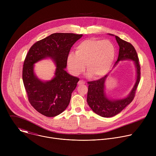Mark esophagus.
I'll return each mask as SVG.
<instances>
[{
	"instance_id": "1",
	"label": "esophagus",
	"mask_w": 156,
	"mask_h": 156,
	"mask_svg": "<svg viewBox=\"0 0 156 156\" xmlns=\"http://www.w3.org/2000/svg\"><path fill=\"white\" fill-rule=\"evenodd\" d=\"M78 84L79 85H82V84H85V82H84V81H83V80H80V81H78Z\"/></svg>"
}]
</instances>
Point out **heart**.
<instances>
[{"label": "heart", "instance_id": "b5f03b06", "mask_svg": "<svg viewBox=\"0 0 156 156\" xmlns=\"http://www.w3.org/2000/svg\"><path fill=\"white\" fill-rule=\"evenodd\" d=\"M115 54L114 44L108 40L85 39L77 44L75 53L69 54L66 65L70 73L74 76L82 73L86 65L88 75L99 79L108 73Z\"/></svg>", "mask_w": 156, "mask_h": 156}]
</instances>
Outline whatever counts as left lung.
<instances>
[{"label":"left lung","instance_id":"8db88e82","mask_svg":"<svg viewBox=\"0 0 156 156\" xmlns=\"http://www.w3.org/2000/svg\"><path fill=\"white\" fill-rule=\"evenodd\" d=\"M108 34L115 37L120 48L118 59L114 66L120 61L132 60L135 66L136 74L135 83L130 93L126 97L122 99H115L107 96L105 92V84L108 75L98 80L87 83L89 84L87 95V104L94 113L102 117H114L119 114L129 104L135 97L136 90L140 81V65L135 48L130 43L120 39L117 36L112 34Z\"/></svg>","mask_w":156,"mask_h":156}]
</instances>
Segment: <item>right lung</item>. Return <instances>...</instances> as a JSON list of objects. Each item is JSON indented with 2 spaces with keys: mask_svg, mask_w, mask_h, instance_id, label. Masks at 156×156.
Masks as SVG:
<instances>
[{
  "mask_svg": "<svg viewBox=\"0 0 156 156\" xmlns=\"http://www.w3.org/2000/svg\"><path fill=\"white\" fill-rule=\"evenodd\" d=\"M83 34L54 33L31 46L25 58L23 68V81L31 105L43 115L55 117L68 107L72 92L79 78L65 70L70 49ZM50 58L56 68L55 76L42 81L34 73V64Z\"/></svg>",
  "mask_w": 156,
  "mask_h": 156,
  "instance_id": "obj_1",
  "label": "right lung"
}]
</instances>
